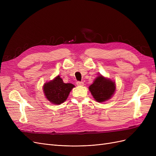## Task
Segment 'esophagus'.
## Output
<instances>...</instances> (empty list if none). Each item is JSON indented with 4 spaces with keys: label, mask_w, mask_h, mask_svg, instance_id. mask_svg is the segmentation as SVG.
Returning <instances> with one entry per match:
<instances>
[{
    "label": "esophagus",
    "mask_w": 156,
    "mask_h": 156,
    "mask_svg": "<svg viewBox=\"0 0 156 156\" xmlns=\"http://www.w3.org/2000/svg\"><path fill=\"white\" fill-rule=\"evenodd\" d=\"M76 84L77 86H83L84 85V83L82 81H77L76 83Z\"/></svg>",
    "instance_id": "34e87169"
}]
</instances>
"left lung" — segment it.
I'll use <instances>...</instances> for the list:
<instances>
[{
    "label": "left lung",
    "mask_w": 156,
    "mask_h": 156,
    "mask_svg": "<svg viewBox=\"0 0 156 156\" xmlns=\"http://www.w3.org/2000/svg\"><path fill=\"white\" fill-rule=\"evenodd\" d=\"M115 82L99 75L94 83L89 87L92 96L98 102H104L112 96L115 92Z\"/></svg>",
    "instance_id": "obj_1"
}]
</instances>
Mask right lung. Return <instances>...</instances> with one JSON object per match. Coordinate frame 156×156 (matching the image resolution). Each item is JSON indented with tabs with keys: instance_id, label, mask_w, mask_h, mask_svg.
<instances>
[{
	"instance_id": "add662e5",
	"label": "right lung",
	"mask_w": 156,
	"mask_h": 156,
	"mask_svg": "<svg viewBox=\"0 0 156 156\" xmlns=\"http://www.w3.org/2000/svg\"><path fill=\"white\" fill-rule=\"evenodd\" d=\"M73 87V84L64 83L58 75L53 80L45 83L43 88L45 96L51 103L60 105L66 100Z\"/></svg>"
}]
</instances>
